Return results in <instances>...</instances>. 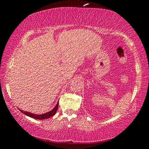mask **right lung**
I'll list each match as a JSON object with an SVG mask.
<instances>
[{"label":"right lung","instance_id":"add662e5","mask_svg":"<svg viewBox=\"0 0 149 149\" xmlns=\"http://www.w3.org/2000/svg\"><path fill=\"white\" fill-rule=\"evenodd\" d=\"M58 107H59V102H57V104H56V106L54 107V109H52V110H51L49 112H47L45 113H43V114H40V115H37V114H33V113H31L30 112H28V111H24L21 110V109H19L20 111H21L22 113L25 114V115L29 116L31 118H33L34 119H38V120H44V119H47L49 118L52 117L54 115V114L56 113V112H57V109H58Z\"/></svg>","mask_w":149,"mask_h":149}]
</instances>
